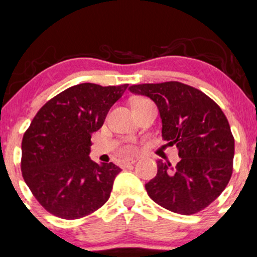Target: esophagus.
<instances>
[{
  "label": "esophagus",
  "mask_w": 257,
  "mask_h": 257,
  "mask_svg": "<svg viewBox=\"0 0 257 257\" xmlns=\"http://www.w3.org/2000/svg\"><path fill=\"white\" fill-rule=\"evenodd\" d=\"M136 159H125V160L121 161V165H123V166H128V165L136 164Z\"/></svg>",
  "instance_id": "34e87169"
}]
</instances>
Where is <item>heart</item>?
<instances>
[{
    "label": "heart",
    "instance_id": "1",
    "mask_svg": "<svg viewBox=\"0 0 257 257\" xmlns=\"http://www.w3.org/2000/svg\"><path fill=\"white\" fill-rule=\"evenodd\" d=\"M137 101H145V99H137ZM137 101H136V102H137Z\"/></svg>",
    "mask_w": 257,
    "mask_h": 257
}]
</instances>
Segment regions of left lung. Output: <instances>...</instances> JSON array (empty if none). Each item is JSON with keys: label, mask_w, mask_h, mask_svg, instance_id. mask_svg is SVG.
Here are the masks:
<instances>
[{"label": "left lung", "mask_w": 257, "mask_h": 257, "mask_svg": "<svg viewBox=\"0 0 257 257\" xmlns=\"http://www.w3.org/2000/svg\"><path fill=\"white\" fill-rule=\"evenodd\" d=\"M155 102L163 138L176 145V166L158 161V174L145 185L159 206L190 215L209 206L233 174L234 137L220 107L192 86L169 81L129 87Z\"/></svg>", "instance_id": "left-lung-1"}]
</instances>
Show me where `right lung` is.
<instances>
[{
	"label": "right lung",
	"instance_id": "1",
	"mask_svg": "<svg viewBox=\"0 0 257 257\" xmlns=\"http://www.w3.org/2000/svg\"><path fill=\"white\" fill-rule=\"evenodd\" d=\"M128 83H80L56 94L36 114L22 140V175L37 201L63 219H79L108 201L120 169L90 159L91 136Z\"/></svg>",
	"mask_w": 257,
	"mask_h": 257
}]
</instances>
